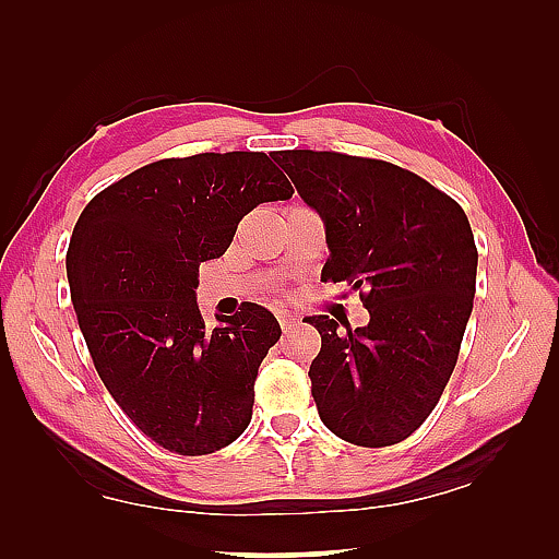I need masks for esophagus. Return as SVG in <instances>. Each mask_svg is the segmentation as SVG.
Returning <instances> with one entry per match:
<instances>
[{
	"instance_id": "esophagus-1",
	"label": "esophagus",
	"mask_w": 559,
	"mask_h": 559,
	"mask_svg": "<svg viewBox=\"0 0 559 559\" xmlns=\"http://www.w3.org/2000/svg\"><path fill=\"white\" fill-rule=\"evenodd\" d=\"M276 317H278V324H281L283 331H290V329H295V326L300 324V319L295 317V314H290V312H278Z\"/></svg>"
}]
</instances>
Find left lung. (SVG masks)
Returning a JSON list of instances; mask_svg holds the SVG:
<instances>
[{
	"mask_svg": "<svg viewBox=\"0 0 559 559\" xmlns=\"http://www.w3.org/2000/svg\"><path fill=\"white\" fill-rule=\"evenodd\" d=\"M326 225L322 281L360 290L370 324L310 317L319 418L358 447H391L427 420L456 367L478 249L449 194L394 163L336 151H273Z\"/></svg>",
	"mask_w": 559,
	"mask_h": 559,
	"instance_id": "1",
	"label": "left lung"
}]
</instances>
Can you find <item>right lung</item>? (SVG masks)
I'll return each mask as SVG.
<instances>
[{
  "label": "right lung",
  "mask_w": 559,
  "mask_h": 559,
  "mask_svg": "<svg viewBox=\"0 0 559 559\" xmlns=\"http://www.w3.org/2000/svg\"><path fill=\"white\" fill-rule=\"evenodd\" d=\"M295 189L266 153L163 158L88 201L71 233L67 278L105 389L158 447L201 456L240 437L254 379L281 326L247 302L209 329L201 261L218 259L249 211Z\"/></svg>",
  "instance_id": "right-lung-1"
}]
</instances>
